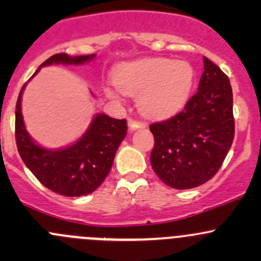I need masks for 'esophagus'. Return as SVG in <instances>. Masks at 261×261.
Here are the masks:
<instances>
[{
	"instance_id": "34e87169",
	"label": "esophagus",
	"mask_w": 261,
	"mask_h": 261,
	"mask_svg": "<svg viewBox=\"0 0 261 261\" xmlns=\"http://www.w3.org/2000/svg\"><path fill=\"white\" fill-rule=\"evenodd\" d=\"M127 123H128V128H130L131 131H135V130H139V128L146 127V123L145 122H141V121L133 120V118H130Z\"/></svg>"
}]
</instances>
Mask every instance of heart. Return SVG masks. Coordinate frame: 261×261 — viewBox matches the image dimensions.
<instances>
[{"mask_svg":"<svg viewBox=\"0 0 261 261\" xmlns=\"http://www.w3.org/2000/svg\"><path fill=\"white\" fill-rule=\"evenodd\" d=\"M194 82L193 68L183 60L146 58L118 68L114 83L127 96H138V103L146 116L168 117L186 105ZM107 94H116L107 89Z\"/></svg>","mask_w":261,"mask_h":261,"instance_id":"b5f03b06","label":"heart"}]
</instances>
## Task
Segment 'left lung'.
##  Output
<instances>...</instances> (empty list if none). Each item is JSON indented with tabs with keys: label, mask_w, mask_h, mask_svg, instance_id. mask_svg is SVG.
Returning a JSON list of instances; mask_svg holds the SVG:
<instances>
[{
	"label": "left lung",
	"mask_w": 261,
	"mask_h": 261,
	"mask_svg": "<svg viewBox=\"0 0 261 261\" xmlns=\"http://www.w3.org/2000/svg\"><path fill=\"white\" fill-rule=\"evenodd\" d=\"M198 92L179 114L150 125L155 145L150 163L158 177L175 189L208 181L233 141L232 89L227 75L203 57Z\"/></svg>",
	"instance_id": "1"
}]
</instances>
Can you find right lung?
Instances as JSON below:
<instances>
[{
	"mask_svg": "<svg viewBox=\"0 0 261 261\" xmlns=\"http://www.w3.org/2000/svg\"><path fill=\"white\" fill-rule=\"evenodd\" d=\"M94 57V54L78 57H69L65 53L55 54L38 68L33 77L46 65H80ZM25 86L26 83L18 94L15 118V138L22 162L43 186L58 194L80 197L96 191L109 175L116 151L127 134L125 118L116 120L105 114H97L83 136L74 144L63 149H45L38 145L25 128L21 112Z\"/></svg>",
	"mask_w": 261,
	"mask_h": 261,
	"instance_id": "obj_1",
	"label": "right lung"
}]
</instances>
